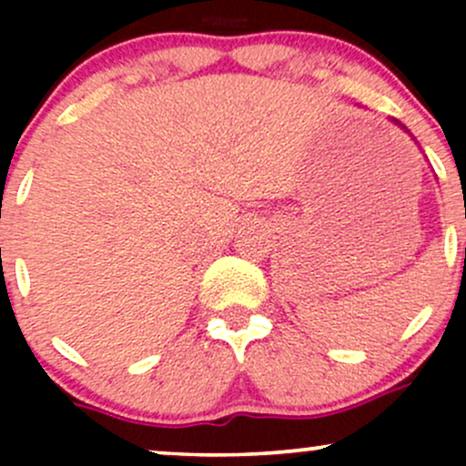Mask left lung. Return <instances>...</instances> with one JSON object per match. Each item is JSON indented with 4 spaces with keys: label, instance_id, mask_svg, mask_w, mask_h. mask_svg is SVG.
I'll use <instances>...</instances> for the list:
<instances>
[{
    "label": "left lung",
    "instance_id": "8db88e82",
    "mask_svg": "<svg viewBox=\"0 0 466 466\" xmlns=\"http://www.w3.org/2000/svg\"><path fill=\"white\" fill-rule=\"evenodd\" d=\"M394 122H397V125H400V122H399V120H394ZM400 127H403V125H400ZM403 129H405V127H403Z\"/></svg>",
    "mask_w": 466,
    "mask_h": 466
}]
</instances>
